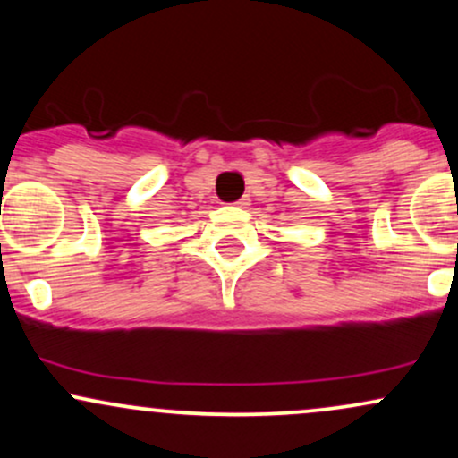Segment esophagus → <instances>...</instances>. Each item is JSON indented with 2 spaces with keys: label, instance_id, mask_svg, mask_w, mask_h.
<instances>
[{
  "label": "esophagus",
  "instance_id": "esophagus-1",
  "mask_svg": "<svg viewBox=\"0 0 458 458\" xmlns=\"http://www.w3.org/2000/svg\"><path fill=\"white\" fill-rule=\"evenodd\" d=\"M234 204H236V207H247V198H241L239 202H234Z\"/></svg>",
  "mask_w": 458,
  "mask_h": 458
}]
</instances>
